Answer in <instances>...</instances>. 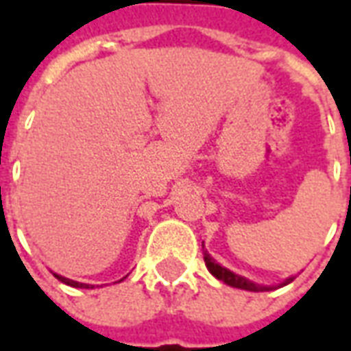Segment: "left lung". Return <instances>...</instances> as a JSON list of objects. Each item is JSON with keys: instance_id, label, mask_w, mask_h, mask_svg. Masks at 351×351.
Listing matches in <instances>:
<instances>
[{"instance_id": "obj_1", "label": "left lung", "mask_w": 351, "mask_h": 351, "mask_svg": "<svg viewBox=\"0 0 351 351\" xmlns=\"http://www.w3.org/2000/svg\"><path fill=\"white\" fill-rule=\"evenodd\" d=\"M203 258H205V265L206 269L210 271V274L213 276H216L218 280H221L223 284H228V286L231 287H239V289H246V291H267V289H272V286H259V284H254V282H250L248 278H244V276H239V274H235L233 271H229V269H226V267H221L220 263H216L213 258H210V254L208 252H203ZM295 276H289L287 280H284L280 286H286V284H289V282H293Z\"/></svg>"}]
</instances>
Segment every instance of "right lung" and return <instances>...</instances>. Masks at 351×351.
I'll return each mask as SVG.
<instances>
[{
    "label": "right lung",
    "mask_w": 351,
    "mask_h": 351,
    "mask_svg": "<svg viewBox=\"0 0 351 351\" xmlns=\"http://www.w3.org/2000/svg\"><path fill=\"white\" fill-rule=\"evenodd\" d=\"M60 282H64V284H67V286H73V287H86V289H90V284H82V282H75V280H69V278H64V276H60V274H54ZM122 282V280H120Z\"/></svg>",
    "instance_id": "obj_1"
}]
</instances>
